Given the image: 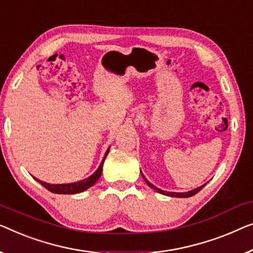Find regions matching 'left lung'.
Segmentation results:
<instances>
[{
    "mask_svg": "<svg viewBox=\"0 0 253 253\" xmlns=\"http://www.w3.org/2000/svg\"><path fill=\"white\" fill-rule=\"evenodd\" d=\"M142 178L145 179V181H146V184H147L149 187L151 188H153L154 190H156L157 193H161V194H163V195H168V196H172V197H190V196H193V195H195V194H197L200 192L201 189L203 188V186H201V187H199V188H195V189H193V190H190V192H187V193H172V192H164V190H162V189H160V188H157V187H155V186L154 185H152L151 182H149L147 179H146L145 177H144V174H142Z\"/></svg>",
    "mask_w": 253,
    "mask_h": 253,
    "instance_id": "obj_1",
    "label": "left lung"
}]
</instances>
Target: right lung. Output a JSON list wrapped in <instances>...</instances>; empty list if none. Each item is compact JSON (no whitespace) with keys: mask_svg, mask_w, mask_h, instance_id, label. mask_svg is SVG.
<instances>
[{"mask_svg":"<svg viewBox=\"0 0 253 253\" xmlns=\"http://www.w3.org/2000/svg\"><path fill=\"white\" fill-rule=\"evenodd\" d=\"M108 152H109V148L107 149V152H106L104 160H102V162L99 166V168L97 169V171L94 172L92 175H90L89 178L84 179V180L78 181V182H72V184L51 185V184H46V182H44V181L39 180V179H36V178L35 179L43 186V187H45L47 190H50L51 193H54V194H76V193H81V192H83V190L90 188L91 186H93L94 184H96V181L98 180V179H99V177L101 175V172H102V164H104V161L106 159V156H107Z\"/></svg>","mask_w":253,"mask_h":253,"instance_id":"add662e5","label":"right lung"}]
</instances>
